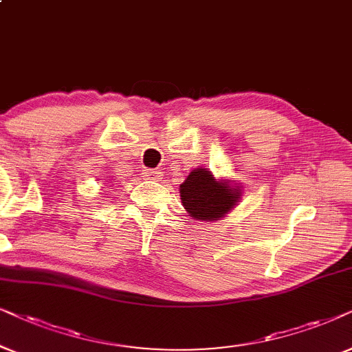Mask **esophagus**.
I'll list each match as a JSON object with an SVG mask.
<instances>
[{"label":"esophagus","mask_w":352,"mask_h":352,"mask_svg":"<svg viewBox=\"0 0 352 352\" xmlns=\"http://www.w3.org/2000/svg\"><path fill=\"white\" fill-rule=\"evenodd\" d=\"M143 177L146 180H159L161 179V172L154 170V168H143Z\"/></svg>","instance_id":"1"}]
</instances>
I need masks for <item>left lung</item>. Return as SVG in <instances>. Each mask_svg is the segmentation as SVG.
Segmentation results:
<instances>
[{
    "label": "left lung",
    "instance_id": "8db88e82",
    "mask_svg": "<svg viewBox=\"0 0 352 352\" xmlns=\"http://www.w3.org/2000/svg\"><path fill=\"white\" fill-rule=\"evenodd\" d=\"M240 188H230L225 182H215L206 168H195L180 185L184 208L196 220H217L240 199Z\"/></svg>",
    "mask_w": 352,
    "mask_h": 352
}]
</instances>
